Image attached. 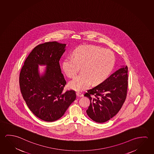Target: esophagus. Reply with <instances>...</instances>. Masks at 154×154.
Wrapping results in <instances>:
<instances>
[{
	"instance_id": "1",
	"label": "esophagus",
	"mask_w": 154,
	"mask_h": 154,
	"mask_svg": "<svg viewBox=\"0 0 154 154\" xmlns=\"http://www.w3.org/2000/svg\"><path fill=\"white\" fill-rule=\"evenodd\" d=\"M76 95H77V97H82V96H83V94H82V93H80V92H76Z\"/></svg>"
}]
</instances>
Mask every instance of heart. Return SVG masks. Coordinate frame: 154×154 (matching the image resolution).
<instances>
[{"label": "heart", "instance_id": "heart-1", "mask_svg": "<svg viewBox=\"0 0 154 154\" xmlns=\"http://www.w3.org/2000/svg\"><path fill=\"white\" fill-rule=\"evenodd\" d=\"M73 58L64 60L62 68L69 77H73L82 67V75L76 76L69 83V86L81 91L91 83L97 85L105 81L113 70L116 57L109 49L93 45H81L72 51Z\"/></svg>", "mask_w": 154, "mask_h": 154}]
</instances>
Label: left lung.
Masks as SVG:
<instances>
[{
  "label": "left lung",
  "mask_w": 154,
  "mask_h": 154,
  "mask_svg": "<svg viewBox=\"0 0 154 154\" xmlns=\"http://www.w3.org/2000/svg\"><path fill=\"white\" fill-rule=\"evenodd\" d=\"M127 88L128 67L122 66L105 81L84 94L90 100L86 110L88 116L98 123L112 118L125 101Z\"/></svg>",
  "instance_id": "obj_1"
}]
</instances>
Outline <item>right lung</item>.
Wrapping results in <instances>:
<instances>
[{"mask_svg": "<svg viewBox=\"0 0 154 154\" xmlns=\"http://www.w3.org/2000/svg\"><path fill=\"white\" fill-rule=\"evenodd\" d=\"M66 45L56 41L37 45L26 58L20 73L23 98L31 112L43 121L61 118L76 98L75 91H63L66 81L59 61ZM38 65L46 66L41 74Z\"/></svg>", "mask_w": 154, "mask_h": 154, "instance_id": "add662e5", "label": "right lung"}]
</instances>
